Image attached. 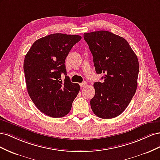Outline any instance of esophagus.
Returning a JSON list of instances; mask_svg holds the SVG:
<instances>
[{
    "label": "esophagus",
    "instance_id": "34e87169",
    "mask_svg": "<svg viewBox=\"0 0 160 160\" xmlns=\"http://www.w3.org/2000/svg\"><path fill=\"white\" fill-rule=\"evenodd\" d=\"M81 88H84V87H85L87 85V83H85V82H83V83H81L79 84Z\"/></svg>",
    "mask_w": 160,
    "mask_h": 160
}]
</instances>
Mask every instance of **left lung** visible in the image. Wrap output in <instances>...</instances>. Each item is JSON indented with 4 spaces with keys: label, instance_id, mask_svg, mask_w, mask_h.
<instances>
[{
    "label": "left lung",
    "instance_id": "left-lung-1",
    "mask_svg": "<svg viewBox=\"0 0 160 160\" xmlns=\"http://www.w3.org/2000/svg\"><path fill=\"white\" fill-rule=\"evenodd\" d=\"M85 41L93 57L103 83L95 82V93L90 101L92 111L102 119H112L127 108L138 87L139 62L124 38L107 31L85 32Z\"/></svg>",
    "mask_w": 160,
    "mask_h": 160
}]
</instances>
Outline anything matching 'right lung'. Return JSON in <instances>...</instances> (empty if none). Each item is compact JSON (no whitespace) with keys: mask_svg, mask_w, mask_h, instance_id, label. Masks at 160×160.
I'll list each match as a JSON object with an SVG mask.
<instances>
[{"mask_svg":"<svg viewBox=\"0 0 160 160\" xmlns=\"http://www.w3.org/2000/svg\"><path fill=\"white\" fill-rule=\"evenodd\" d=\"M81 39L75 35L55 33L42 37L32 45L24 60L28 93L36 107L51 118L69 113L80 86L67 75L65 59L72 47Z\"/></svg>","mask_w":160,"mask_h":160,"instance_id":"right-lung-1","label":"right lung"}]
</instances>
